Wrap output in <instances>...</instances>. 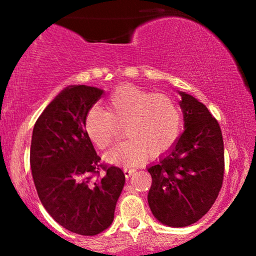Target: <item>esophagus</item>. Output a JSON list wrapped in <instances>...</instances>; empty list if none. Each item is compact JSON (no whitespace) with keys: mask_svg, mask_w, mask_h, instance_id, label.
I'll use <instances>...</instances> for the list:
<instances>
[{"mask_svg":"<svg viewBox=\"0 0 256 256\" xmlns=\"http://www.w3.org/2000/svg\"><path fill=\"white\" fill-rule=\"evenodd\" d=\"M122 170H124V173H125V177L126 178H130L131 176L134 174V172H136V170L132 168V167H130V166H125Z\"/></svg>","mask_w":256,"mask_h":256,"instance_id":"obj_1","label":"esophagus"}]
</instances>
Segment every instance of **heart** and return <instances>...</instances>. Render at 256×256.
I'll list each match as a JSON object with an SVG mask.
<instances>
[{"instance_id": "b5f03b06", "label": "heart", "mask_w": 256, "mask_h": 256, "mask_svg": "<svg viewBox=\"0 0 256 256\" xmlns=\"http://www.w3.org/2000/svg\"><path fill=\"white\" fill-rule=\"evenodd\" d=\"M106 104L107 110L98 106L88 110L84 128L91 142L106 149L118 138L119 126H124L126 140L107 154L112 162L134 165L146 156L158 158L180 136V110L166 94H152L128 84L116 88Z\"/></svg>"}]
</instances>
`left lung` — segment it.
<instances>
[{
    "label": "left lung",
    "instance_id": "obj_1",
    "mask_svg": "<svg viewBox=\"0 0 256 256\" xmlns=\"http://www.w3.org/2000/svg\"><path fill=\"white\" fill-rule=\"evenodd\" d=\"M185 130L176 144L148 167V204L158 222L184 228L210 210L224 179V142L216 119L204 104L178 91Z\"/></svg>",
    "mask_w": 256,
    "mask_h": 256
}]
</instances>
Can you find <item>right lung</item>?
I'll list each match as a JSON object with an SVG mask.
<instances>
[{"label":"right lung","instance_id":"1","mask_svg":"<svg viewBox=\"0 0 256 256\" xmlns=\"http://www.w3.org/2000/svg\"><path fill=\"white\" fill-rule=\"evenodd\" d=\"M102 94L88 85L66 88L32 132L30 164L38 198L58 224L83 236L110 228L125 184L119 167L100 162L84 128L88 110Z\"/></svg>","mask_w":256,"mask_h":256}]
</instances>
